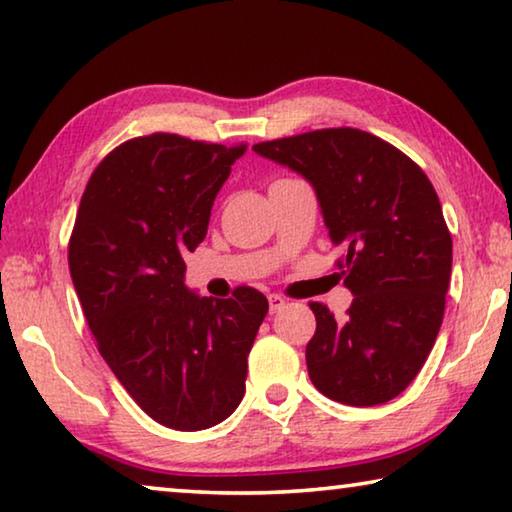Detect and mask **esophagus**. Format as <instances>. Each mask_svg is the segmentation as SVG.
<instances>
[{"label":"esophagus","mask_w":512,"mask_h":512,"mask_svg":"<svg viewBox=\"0 0 512 512\" xmlns=\"http://www.w3.org/2000/svg\"><path fill=\"white\" fill-rule=\"evenodd\" d=\"M284 305H287V300H284L282 296H277V293L268 296V307H271V314H277V311L284 309Z\"/></svg>","instance_id":"1"}]
</instances>
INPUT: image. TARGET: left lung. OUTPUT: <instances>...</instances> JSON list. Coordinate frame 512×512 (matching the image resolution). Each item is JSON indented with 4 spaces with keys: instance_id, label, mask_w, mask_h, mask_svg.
<instances>
[{
    "instance_id": "left-lung-1",
    "label": "left lung",
    "mask_w": 512,
    "mask_h": 512,
    "mask_svg": "<svg viewBox=\"0 0 512 512\" xmlns=\"http://www.w3.org/2000/svg\"><path fill=\"white\" fill-rule=\"evenodd\" d=\"M253 151L314 187L354 296L343 320L309 305L311 384L348 406L393 400L424 366L445 314L452 235L436 189L402 151L357 128H323Z\"/></svg>"
}]
</instances>
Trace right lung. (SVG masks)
<instances>
[{
    "label": "right lung",
    "instance_id": "obj_1",
    "mask_svg": "<svg viewBox=\"0 0 512 512\" xmlns=\"http://www.w3.org/2000/svg\"><path fill=\"white\" fill-rule=\"evenodd\" d=\"M246 146L155 133L94 169L69 239V273L101 357L155 422L201 431L246 393L262 293L203 298L183 255L207 235L214 198Z\"/></svg>",
    "mask_w": 512,
    "mask_h": 512
}]
</instances>
